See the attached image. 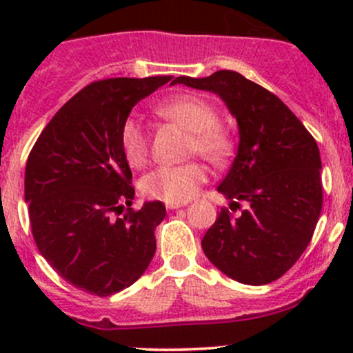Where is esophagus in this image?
<instances>
[{
	"instance_id": "34e87169",
	"label": "esophagus",
	"mask_w": 353,
	"mask_h": 353,
	"mask_svg": "<svg viewBox=\"0 0 353 353\" xmlns=\"http://www.w3.org/2000/svg\"><path fill=\"white\" fill-rule=\"evenodd\" d=\"M186 203H174V201H165V208L167 210H177V208H183Z\"/></svg>"
}]
</instances>
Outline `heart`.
Masks as SVG:
<instances>
[{
	"label": "heart",
	"mask_w": 353,
	"mask_h": 353,
	"mask_svg": "<svg viewBox=\"0 0 353 353\" xmlns=\"http://www.w3.org/2000/svg\"><path fill=\"white\" fill-rule=\"evenodd\" d=\"M159 114L174 121L191 133L190 150L203 159L220 163L230 155L232 141L229 133L219 123L216 110L205 99L183 95L167 101L159 108ZM119 145L124 159L131 167H141L147 162L148 138L143 123L138 116H128L119 130ZM206 181V170L199 162L181 165H162L141 179V193L163 201L184 203L198 193Z\"/></svg>",
	"instance_id": "heart-1"
}]
</instances>
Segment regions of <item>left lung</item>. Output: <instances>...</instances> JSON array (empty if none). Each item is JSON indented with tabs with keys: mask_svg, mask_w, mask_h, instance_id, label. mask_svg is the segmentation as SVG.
Instances as JSON below:
<instances>
[{
	"mask_svg": "<svg viewBox=\"0 0 353 353\" xmlns=\"http://www.w3.org/2000/svg\"><path fill=\"white\" fill-rule=\"evenodd\" d=\"M177 83L219 95L239 128L236 159L216 191L230 210L245 208L237 216L220 210L201 241L206 258L245 285L280 279L311 243L321 213L318 143L275 94L236 71Z\"/></svg>",
	"mask_w": 353,
	"mask_h": 353,
	"instance_id": "obj_1",
	"label": "left lung"
}]
</instances>
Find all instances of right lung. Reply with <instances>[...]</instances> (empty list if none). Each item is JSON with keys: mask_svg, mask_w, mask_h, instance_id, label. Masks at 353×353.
<instances>
[{"mask_svg": "<svg viewBox=\"0 0 353 353\" xmlns=\"http://www.w3.org/2000/svg\"><path fill=\"white\" fill-rule=\"evenodd\" d=\"M172 77L94 81L54 114L25 167V203L46 261L71 285L108 297L133 285L155 254L162 201L134 198L119 130ZM121 214V217H117Z\"/></svg>", "mask_w": 353, "mask_h": 353, "instance_id": "right-lung-1", "label": "right lung"}]
</instances>
